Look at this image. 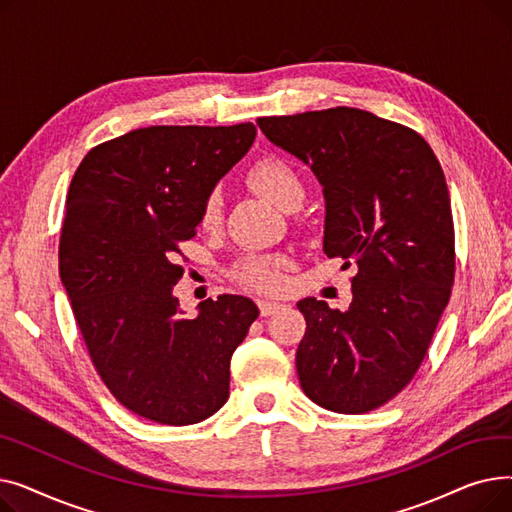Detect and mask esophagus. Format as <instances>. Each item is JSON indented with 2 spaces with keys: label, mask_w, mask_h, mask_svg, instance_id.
I'll return each instance as SVG.
<instances>
[{
  "label": "esophagus",
  "mask_w": 512,
  "mask_h": 512,
  "mask_svg": "<svg viewBox=\"0 0 512 512\" xmlns=\"http://www.w3.org/2000/svg\"><path fill=\"white\" fill-rule=\"evenodd\" d=\"M282 309V305L280 303H274V301H259V311H261V315H274L276 311H280Z\"/></svg>",
  "instance_id": "esophagus-1"
}]
</instances>
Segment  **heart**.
<instances>
[{"mask_svg": "<svg viewBox=\"0 0 512 512\" xmlns=\"http://www.w3.org/2000/svg\"><path fill=\"white\" fill-rule=\"evenodd\" d=\"M247 184L251 191H255L259 197H263L267 203L282 211L299 209L305 201V184L294 170L290 161L282 157H263L261 161L249 170ZM201 226L213 228L218 226L222 220V195L213 191L205 197L201 207ZM284 270H286V259L280 255L274 257H247L236 267V278L261 292H274L280 290L284 284Z\"/></svg>", "mask_w": 512, "mask_h": 512, "instance_id": "heart-1", "label": "heart"}]
</instances>
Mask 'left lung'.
Here are the masks:
<instances>
[{
  "instance_id": "left-lung-1",
  "label": "left lung",
  "mask_w": 512,
  "mask_h": 512,
  "mask_svg": "<svg viewBox=\"0 0 512 512\" xmlns=\"http://www.w3.org/2000/svg\"><path fill=\"white\" fill-rule=\"evenodd\" d=\"M324 186L328 257L355 265L353 301L297 303L303 392L334 413L382 407L417 373L454 282V224L438 157L415 130L357 107L259 118Z\"/></svg>"
}]
</instances>
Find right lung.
Returning <instances> with one entry per match:
<instances>
[{
  "mask_svg": "<svg viewBox=\"0 0 512 512\" xmlns=\"http://www.w3.org/2000/svg\"><path fill=\"white\" fill-rule=\"evenodd\" d=\"M255 134L251 122L137 128L93 147L70 182L60 278L103 384L149 421L193 425L228 400L232 353L259 309L222 294L186 319L176 253Z\"/></svg>",
  "mask_w": 512,
  "mask_h": 512,
  "instance_id": "1",
  "label": "right lung"
}]
</instances>
